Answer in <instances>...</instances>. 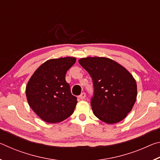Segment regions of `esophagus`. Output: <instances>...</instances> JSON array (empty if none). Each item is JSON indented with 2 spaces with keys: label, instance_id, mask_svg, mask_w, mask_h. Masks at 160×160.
<instances>
[{
  "label": "esophagus",
  "instance_id": "1",
  "mask_svg": "<svg viewBox=\"0 0 160 160\" xmlns=\"http://www.w3.org/2000/svg\"><path fill=\"white\" fill-rule=\"evenodd\" d=\"M85 97H86V94H85V92L81 93V94L79 96V98H80V99H85Z\"/></svg>",
  "mask_w": 160,
  "mask_h": 160
}]
</instances>
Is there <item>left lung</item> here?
Listing matches in <instances>:
<instances>
[{
	"mask_svg": "<svg viewBox=\"0 0 160 160\" xmlns=\"http://www.w3.org/2000/svg\"><path fill=\"white\" fill-rule=\"evenodd\" d=\"M79 63L92 79L94 94L90 104L94 114L109 124L125 118L137 97V84L132 75L108 58H83Z\"/></svg>",
	"mask_w": 160,
	"mask_h": 160,
	"instance_id": "obj_1",
	"label": "left lung"
}]
</instances>
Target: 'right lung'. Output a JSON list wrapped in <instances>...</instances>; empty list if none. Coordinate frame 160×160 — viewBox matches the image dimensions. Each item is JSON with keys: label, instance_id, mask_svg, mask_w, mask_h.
Wrapping results in <instances>:
<instances>
[{"label": "right lung", "instance_id": "right-lung-1", "mask_svg": "<svg viewBox=\"0 0 160 160\" xmlns=\"http://www.w3.org/2000/svg\"><path fill=\"white\" fill-rule=\"evenodd\" d=\"M75 61L73 57L48 60L38 68L27 85L29 107L46 122L59 123L74 112L77 97L71 94L66 74Z\"/></svg>", "mask_w": 160, "mask_h": 160}]
</instances>
